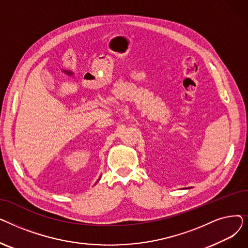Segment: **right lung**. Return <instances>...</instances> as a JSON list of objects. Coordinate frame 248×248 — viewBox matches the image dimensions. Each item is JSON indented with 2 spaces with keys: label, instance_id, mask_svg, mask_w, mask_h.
I'll return each instance as SVG.
<instances>
[{
  "label": "right lung",
  "instance_id": "obj_1",
  "mask_svg": "<svg viewBox=\"0 0 248 248\" xmlns=\"http://www.w3.org/2000/svg\"><path fill=\"white\" fill-rule=\"evenodd\" d=\"M98 180H99V179H98ZM98 180H97V182H98Z\"/></svg>",
  "mask_w": 248,
  "mask_h": 248
}]
</instances>
